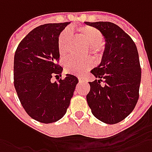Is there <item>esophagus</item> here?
Listing matches in <instances>:
<instances>
[{
    "instance_id": "esophagus-1",
    "label": "esophagus",
    "mask_w": 152,
    "mask_h": 152,
    "mask_svg": "<svg viewBox=\"0 0 152 152\" xmlns=\"http://www.w3.org/2000/svg\"><path fill=\"white\" fill-rule=\"evenodd\" d=\"M79 83H81V82H85V80H84V79H79Z\"/></svg>"
}]
</instances>
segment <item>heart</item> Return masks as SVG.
Here are the masks:
<instances>
[{
    "label": "heart",
    "mask_w": 152,
    "mask_h": 152,
    "mask_svg": "<svg viewBox=\"0 0 152 152\" xmlns=\"http://www.w3.org/2000/svg\"><path fill=\"white\" fill-rule=\"evenodd\" d=\"M76 29L82 36V38L86 41V43L90 45L92 52L97 53L101 50V46L103 44L104 38L100 30H98L94 27L87 26V25L77 27ZM71 35H72L71 31L68 28L62 30L59 34L57 40V46H58V51L61 56L66 55L67 53ZM94 65L95 62L91 58L81 60L74 56L67 57L63 63L65 72L75 75H82L86 71L91 69L94 67Z\"/></svg>",
    "instance_id": "heart-1"
}]
</instances>
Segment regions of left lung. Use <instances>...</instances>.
<instances>
[{"label":"left lung","instance_id":"left-lung-1","mask_svg":"<svg viewBox=\"0 0 152 152\" xmlns=\"http://www.w3.org/2000/svg\"><path fill=\"white\" fill-rule=\"evenodd\" d=\"M85 23L99 29L106 40L102 62L91 70L98 79L89 82L87 102L97 119L115 124L131 113L139 99L141 68L137 47L131 37L113 23ZM102 81L104 86L100 85Z\"/></svg>","mask_w":152,"mask_h":152}]
</instances>
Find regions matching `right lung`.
Segmentation results:
<instances>
[{"label": "right lung", "instance_id": "1", "mask_svg": "<svg viewBox=\"0 0 152 152\" xmlns=\"http://www.w3.org/2000/svg\"><path fill=\"white\" fill-rule=\"evenodd\" d=\"M69 23H46L34 28L21 40L14 56V86L25 112L34 120L50 124L65 115L78 79L67 74L58 82L62 67L57 40Z\"/></svg>", "mask_w": 152, "mask_h": 152}]
</instances>
